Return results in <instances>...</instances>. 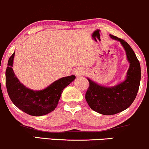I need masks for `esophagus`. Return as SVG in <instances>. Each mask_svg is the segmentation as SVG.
<instances>
[{"mask_svg":"<svg viewBox=\"0 0 149 149\" xmlns=\"http://www.w3.org/2000/svg\"><path fill=\"white\" fill-rule=\"evenodd\" d=\"M85 71L83 68H77V69H75L74 71V73L76 75V76H82L85 73Z\"/></svg>","mask_w":149,"mask_h":149,"instance_id":"obj_1","label":"esophagus"}]
</instances>
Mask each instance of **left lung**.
<instances>
[{
	"label": "left lung",
	"instance_id": "8db88e82",
	"mask_svg": "<svg viewBox=\"0 0 149 149\" xmlns=\"http://www.w3.org/2000/svg\"><path fill=\"white\" fill-rule=\"evenodd\" d=\"M109 36L123 47L130 66L125 79L115 86H104L88 78L90 87L85 100L92 110L103 115H113L130 107L137 95L141 80L139 61L133 49L123 39Z\"/></svg>",
	"mask_w": 149,
	"mask_h": 149
}]
</instances>
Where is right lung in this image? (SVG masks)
I'll return each mask as SVG.
<instances>
[{"label":"right lung","instance_id":"right-lung-1","mask_svg":"<svg viewBox=\"0 0 149 149\" xmlns=\"http://www.w3.org/2000/svg\"><path fill=\"white\" fill-rule=\"evenodd\" d=\"M15 52L10 57L6 71L7 91L10 100L18 109L29 115L42 116L57 107L64 89L76 78L74 75L63 77L40 90L26 88L19 80L13 69Z\"/></svg>","mask_w":149,"mask_h":149}]
</instances>
